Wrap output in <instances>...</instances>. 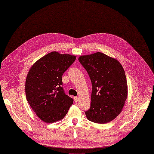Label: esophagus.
<instances>
[{"label": "esophagus", "mask_w": 154, "mask_h": 154, "mask_svg": "<svg viewBox=\"0 0 154 154\" xmlns=\"http://www.w3.org/2000/svg\"><path fill=\"white\" fill-rule=\"evenodd\" d=\"M74 101L75 102H77L79 101V97H75L74 98Z\"/></svg>", "instance_id": "esophagus-1"}]
</instances>
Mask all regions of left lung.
I'll return each instance as SVG.
<instances>
[{"label": "left lung", "mask_w": 154, "mask_h": 154, "mask_svg": "<svg viewBox=\"0 0 154 154\" xmlns=\"http://www.w3.org/2000/svg\"><path fill=\"white\" fill-rule=\"evenodd\" d=\"M92 83L91 103L85 111L91 122L105 124L116 118L128 96L127 80L120 63L102 53L79 57Z\"/></svg>", "instance_id": "obj_1"}]
</instances>
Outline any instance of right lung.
Instances as JSON below:
<instances>
[{
  "label": "right lung",
  "mask_w": 154,
  "mask_h": 154,
  "mask_svg": "<svg viewBox=\"0 0 154 154\" xmlns=\"http://www.w3.org/2000/svg\"><path fill=\"white\" fill-rule=\"evenodd\" d=\"M76 57L56 51L38 60L30 68L25 82L26 100L32 111L44 122L63 119L73 103L63 90V74Z\"/></svg>",
  "instance_id": "1"
}]
</instances>
